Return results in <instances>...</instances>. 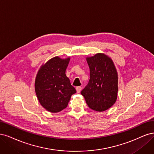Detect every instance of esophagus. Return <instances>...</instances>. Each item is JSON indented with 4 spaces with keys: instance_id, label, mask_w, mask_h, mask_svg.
Masks as SVG:
<instances>
[{
    "instance_id": "1",
    "label": "esophagus",
    "mask_w": 154,
    "mask_h": 154,
    "mask_svg": "<svg viewBox=\"0 0 154 154\" xmlns=\"http://www.w3.org/2000/svg\"><path fill=\"white\" fill-rule=\"evenodd\" d=\"M81 90H82V87H81V86H78V87L76 88V91H77V93H80L81 91Z\"/></svg>"
}]
</instances>
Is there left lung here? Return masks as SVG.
<instances>
[{
    "label": "left lung",
    "mask_w": 154,
    "mask_h": 154,
    "mask_svg": "<svg viewBox=\"0 0 154 154\" xmlns=\"http://www.w3.org/2000/svg\"><path fill=\"white\" fill-rule=\"evenodd\" d=\"M90 67V81L81 91L88 107L102 112L107 110L116 101L118 73L112 59L98 53L87 57Z\"/></svg>",
    "instance_id": "left-lung-1"
}]
</instances>
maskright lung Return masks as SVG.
Returning a JSON list of instances; mask_svg holds the SVG:
<instances>
[{
    "mask_svg": "<svg viewBox=\"0 0 154 154\" xmlns=\"http://www.w3.org/2000/svg\"><path fill=\"white\" fill-rule=\"evenodd\" d=\"M70 57H54L42 65L35 80V91L41 105L49 112H58L65 109L75 88L65 74Z\"/></svg>",
    "mask_w": 154,
    "mask_h": 154,
    "instance_id": "obj_1",
    "label": "right lung"
}]
</instances>
